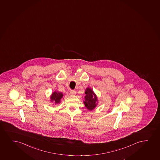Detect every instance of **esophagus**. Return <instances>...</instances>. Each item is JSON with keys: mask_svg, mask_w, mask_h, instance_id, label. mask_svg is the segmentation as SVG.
<instances>
[{"mask_svg": "<svg viewBox=\"0 0 160 160\" xmlns=\"http://www.w3.org/2000/svg\"><path fill=\"white\" fill-rule=\"evenodd\" d=\"M70 93L71 95H75V93H76V91L75 90H71L70 92Z\"/></svg>", "mask_w": 160, "mask_h": 160, "instance_id": "esophagus-1", "label": "esophagus"}]
</instances>
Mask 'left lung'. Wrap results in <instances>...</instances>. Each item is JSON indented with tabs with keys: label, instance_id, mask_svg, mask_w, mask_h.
<instances>
[{
	"label": "left lung",
	"instance_id": "8db88e82",
	"mask_svg": "<svg viewBox=\"0 0 160 160\" xmlns=\"http://www.w3.org/2000/svg\"><path fill=\"white\" fill-rule=\"evenodd\" d=\"M85 93L86 95L84 97L85 101H84V104L88 109L91 111L94 109L97 105L98 102L97 96L92 89L89 88L86 89Z\"/></svg>",
	"mask_w": 160,
	"mask_h": 160
}]
</instances>
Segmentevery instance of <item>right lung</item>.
Wrapping results in <instances>:
<instances>
[{
	"mask_svg": "<svg viewBox=\"0 0 160 160\" xmlns=\"http://www.w3.org/2000/svg\"><path fill=\"white\" fill-rule=\"evenodd\" d=\"M63 93L58 91H55L52 93L51 96V101L52 102H55V104L60 103L61 100L63 97Z\"/></svg>",
	"mask_w": 160,
	"mask_h": 160,
	"instance_id": "1",
	"label": "right lung"
}]
</instances>
